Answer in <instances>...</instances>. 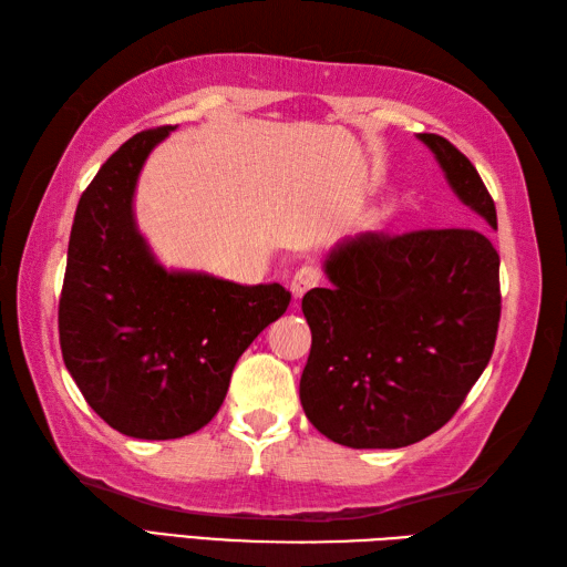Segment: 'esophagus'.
Returning a JSON list of instances; mask_svg holds the SVG:
<instances>
[{"label":"esophagus","instance_id":"obj_1","mask_svg":"<svg viewBox=\"0 0 567 567\" xmlns=\"http://www.w3.org/2000/svg\"><path fill=\"white\" fill-rule=\"evenodd\" d=\"M319 280H321L319 268H315V265H302V268H299L295 272V277H292L290 290L299 299V297H305L309 290H315V287L319 285Z\"/></svg>","mask_w":567,"mask_h":567}]
</instances>
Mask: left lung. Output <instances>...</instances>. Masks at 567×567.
I'll return each mask as SVG.
<instances>
[{
  "label": "left lung",
  "instance_id": "left-lung-1",
  "mask_svg": "<svg viewBox=\"0 0 567 567\" xmlns=\"http://www.w3.org/2000/svg\"><path fill=\"white\" fill-rule=\"evenodd\" d=\"M455 197L489 228L497 212L451 141L419 134ZM331 287L302 299L311 351L299 380L307 419L348 449H402L431 436L483 375L499 327V256L477 228L339 240Z\"/></svg>",
  "mask_w": 567,
  "mask_h": 567
}]
</instances>
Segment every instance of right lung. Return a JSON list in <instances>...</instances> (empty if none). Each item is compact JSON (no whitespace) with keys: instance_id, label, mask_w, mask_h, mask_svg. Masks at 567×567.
I'll return each mask as SVG.
<instances>
[{"instance_id":"obj_1","label":"right lung","mask_w":567,"mask_h":567,"mask_svg":"<svg viewBox=\"0 0 567 567\" xmlns=\"http://www.w3.org/2000/svg\"><path fill=\"white\" fill-rule=\"evenodd\" d=\"M175 126L128 138L82 192L58 307L82 396L131 439H183L219 412L236 360L285 315L282 285L167 270L134 214L143 163Z\"/></svg>"}]
</instances>
